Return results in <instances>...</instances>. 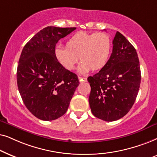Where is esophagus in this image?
<instances>
[{
	"label": "esophagus",
	"mask_w": 157,
	"mask_h": 157,
	"mask_svg": "<svg viewBox=\"0 0 157 157\" xmlns=\"http://www.w3.org/2000/svg\"><path fill=\"white\" fill-rule=\"evenodd\" d=\"M79 80L80 82H87V77H78Z\"/></svg>",
	"instance_id": "1"
}]
</instances>
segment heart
<instances>
[{"label":"heart","mask_w":157,"mask_h":157,"mask_svg":"<svg viewBox=\"0 0 157 157\" xmlns=\"http://www.w3.org/2000/svg\"><path fill=\"white\" fill-rule=\"evenodd\" d=\"M111 50V41L106 33H89L80 31L71 36L66 48L57 47L54 51L56 59L68 70H74L78 57L81 60L78 70L86 73L100 70L107 63Z\"/></svg>","instance_id":"b5f03b06"}]
</instances>
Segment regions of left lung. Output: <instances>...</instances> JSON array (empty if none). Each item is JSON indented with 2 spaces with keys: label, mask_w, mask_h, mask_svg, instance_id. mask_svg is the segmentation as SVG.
<instances>
[{
  "label": "left lung",
  "mask_w": 157,
  "mask_h": 157,
  "mask_svg": "<svg viewBox=\"0 0 157 157\" xmlns=\"http://www.w3.org/2000/svg\"><path fill=\"white\" fill-rule=\"evenodd\" d=\"M107 63L87 81L92 113L105 121H117L128 113L134 103L141 83L137 52L124 35L117 31Z\"/></svg>",
  "instance_id": "8db88e82"
}]
</instances>
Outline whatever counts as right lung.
I'll use <instances>...</instances> for the list:
<instances>
[{"label":"right lung","mask_w":157,"mask_h":157,"mask_svg":"<svg viewBox=\"0 0 157 157\" xmlns=\"http://www.w3.org/2000/svg\"><path fill=\"white\" fill-rule=\"evenodd\" d=\"M75 29L46 27L27 42L21 54L18 90L27 109L41 120L63 116L80 83L77 75L63 67L54 54L58 41Z\"/></svg>","instance_id":"1"}]
</instances>
